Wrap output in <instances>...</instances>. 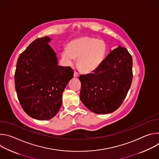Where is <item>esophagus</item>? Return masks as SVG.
Here are the masks:
<instances>
[{
  "label": "esophagus",
  "instance_id": "34e87169",
  "mask_svg": "<svg viewBox=\"0 0 159 159\" xmlns=\"http://www.w3.org/2000/svg\"><path fill=\"white\" fill-rule=\"evenodd\" d=\"M74 76L75 77H79V74L77 72H74Z\"/></svg>",
  "mask_w": 159,
  "mask_h": 159
}]
</instances>
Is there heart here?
I'll use <instances>...</instances> for the list:
<instances>
[{
	"instance_id": "1",
	"label": "heart",
	"mask_w": 159,
	"mask_h": 159,
	"mask_svg": "<svg viewBox=\"0 0 159 159\" xmlns=\"http://www.w3.org/2000/svg\"><path fill=\"white\" fill-rule=\"evenodd\" d=\"M106 48L104 43L90 37H82L72 40L61 52L64 62L69 66L75 63L78 59L79 69L86 73L93 72L103 61Z\"/></svg>"
}]
</instances>
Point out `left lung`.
Returning a JSON list of instances; mask_svg holds the SVG:
<instances>
[{
    "instance_id": "1",
    "label": "left lung",
    "mask_w": 159,
    "mask_h": 159,
    "mask_svg": "<svg viewBox=\"0 0 159 159\" xmlns=\"http://www.w3.org/2000/svg\"><path fill=\"white\" fill-rule=\"evenodd\" d=\"M132 66L131 55L119 45L93 73L80 75L82 103L96 114H108L116 111L131 85Z\"/></svg>"
}]
</instances>
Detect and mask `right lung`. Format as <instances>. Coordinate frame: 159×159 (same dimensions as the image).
Returning a JSON list of instances; mask_svg holds the SVG:
<instances>
[{
	"instance_id": "add662e5",
	"label": "right lung",
	"mask_w": 159,
	"mask_h": 159,
	"mask_svg": "<svg viewBox=\"0 0 159 159\" xmlns=\"http://www.w3.org/2000/svg\"><path fill=\"white\" fill-rule=\"evenodd\" d=\"M49 36L35 39L17 61L15 87L21 107L38 120L53 118L60 109L62 93L73 78L70 66L58 65L57 54L48 44Z\"/></svg>"
}]
</instances>
